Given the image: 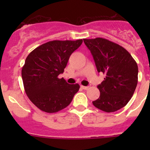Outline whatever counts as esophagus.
Wrapping results in <instances>:
<instances>
[{"instance_id":"34e87169","label":"esophagus","mask_w":150,"mask_h":150,"mask_svg":"<svg viewBox=\"0 0 150 150\" xmlns=\"http://www.w3.org/2000/svg\"><path fill=\"white\" fill-rule=\"evenodd\" d=\"M81 88L84 89V90H87V89L89 88L88 86H81Z\"/></svg>"}]
</instances>
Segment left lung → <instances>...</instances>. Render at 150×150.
<instances>
[{
	"label": "left lung",
	"instance_id": "obj_1",
	"mask_svg": "<svg viewBox=\"0 0 150 150\" xmlns=\"http://www.w3.org/2000/svg\"><path fill=\"white\" fill-rule=\"evenodd\" d=\"M93 56L98 72L105 75L97 86L100 91L93 106L112 112L125 107L134 95L138 83V66L123 47L102 38L83 39Z\"/></svg>",
	"mask_w": 150,
	"mask_h": 150
}]
</instances>
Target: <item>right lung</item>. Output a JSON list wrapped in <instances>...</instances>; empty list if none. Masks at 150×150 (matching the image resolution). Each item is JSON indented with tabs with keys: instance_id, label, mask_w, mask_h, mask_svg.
<instances>
[{
	"instance_id": "1",
	"label": "right lung",
	"mask_w": 150,
	"mask_h": 150,
	"mask_svg": "<svg viewBox=\"0 0 150 150\" xmlns=\"http://www.w3.org/2000/svg\"><path fill=\"white\" fill-rule=\"evenodd\" d=\"M83 40H52L35 48L22 69L25 93L36 107L48 113L63 110L72 102L79 84H68L63 73L69 57Z\"/></svg>"
}]
</instances>
